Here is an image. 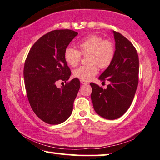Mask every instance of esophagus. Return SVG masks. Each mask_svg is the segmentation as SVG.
Wrapping results in <instances>:
<instances>
[{
	"label": "esophagus",
	"mask_w": 160,
	"mask_h": 160,
	"mask_svg": "<svg viewBox=\"0 0 160 160\" xmlns=\"http://www.w3.org/2000/svg\"><path fill=\"white\" fill-rule=\"evenodd\" d=\"M80 82H81V84H88V82H87V81L83 80H80Z\"/></svg>",
	"instance_id": "34e87169"
}]
</instances>
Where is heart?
Wrapping results in <instances>:
<instances>
[{"label":"heart","instance_id":"heart-1","mask_svg":"<svg viewBox=\"0 0 160 160\" xmlns=\"http://www.w3.org/2000/svg\"><path fill=\"white\" fill-rule=\"evenodd\" d=\"M78 50L68 47L65 49L64 58L67 63L75 67L80 63L82 55L87 56L88 64L81 66L73 71V76L80 80L89 81L98 73V66L106 68L113 62L116 54L114 42L104 39L97 34H90L77 43Z\"/></svg>","mask_w":160,"mask_h":160}]
</instances>
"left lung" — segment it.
Returning <instances> with one entry per match:
<instances>
[{
	"mask_svg": "<svg viewBox=\"0 0 160 160\" xmlns=\"http://www.w3.org/2000/svg\"><path fill=\"white\" fill-rule=\"evenodd\" d=\"M116 54L113 62L99 77L110 82L107 89L91 82V98L94 110L101 117L116 119L125 114L132 103L139 82V57L129 40L113 31Z\"/></svg>",
	"mask_w": 160,
	"mask_h": 160,
	"instance_id": "obj_1",
	"label": "left lung"
}]
</instances>
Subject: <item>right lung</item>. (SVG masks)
I'll return each instance as SVG.
<instances>
[{
  "label": "right lung",
  "instance_id": "right-lung-1",
  "mask_svg": "<svg viewBox=\"0 0 160 160\" xmlns=\"http://www.w3.org/2000/svg\"><path fill=\"white\" fill-rule=\"evenodd\" d=\"M77 34L68 29L46 33L34 43L25 61L23 77L28 99L33 112L46 123H63L73 111L80 80L74 78L62 88H58L56 82L69 79L71 72L64 53Z\"/></svg>",
  "mask_w": 160,
  "mask_h": 160
}]
</instances>
